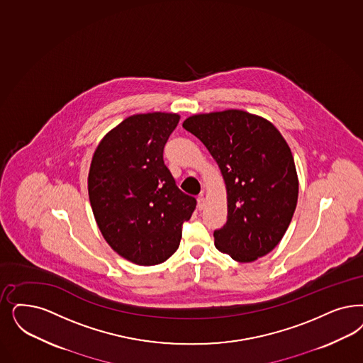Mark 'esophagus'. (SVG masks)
I'll use <instances>...</instances> for the list:
<instances>
[{
	"label": "esophagus",
	"mask_w": 363,
	"mask_h": 363,
	"mask_svg": "<svg viewBox=\"0 0 363 363\" xmlns=\"http://www.w3.org/2000/svg\"><path fill=\"white\" fill-rule=\"evenodd\" d=\"M197 206H199V209H203V206H205V197H203V193H201L200 196H199V203H197Z\"/></svg>",
	"instance_id": "34e87169"
}]
</instances>
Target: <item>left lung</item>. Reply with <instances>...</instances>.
Instances as JSON below:
<instances>
[{"mask_svg": "<svg viewBox=\"0 0 363 363\" xmlns=\"http://www.w3.org/2000/svg\"><path fill=\"white\" fill-rule=\"evenodd\" d=\"M182 127L200 139L224 178L225 225L216 248L250 263L275 248L296 209L299 181L286 139L259 115L225 110L191 115Z\"/></svg>", "mask_w": 363, "mask_h": 363, "instance_id": "obj_1", "label": "left lung"}]
</instances>
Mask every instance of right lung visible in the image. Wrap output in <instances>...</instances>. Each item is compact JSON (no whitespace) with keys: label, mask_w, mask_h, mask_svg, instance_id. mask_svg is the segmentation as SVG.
I'll use <instances>...</instances> for the list:
<instances>
[{"label":"right lung","mask_w":363,"mask_h":363,"mask_svg":"<svg viewBox=\"0 0 363 363\" xmlns=\"http://www.w3.org/2000/svg\"><path fill=\"white\" fill-rule=\"evenodd\" d=\"M179 122L172 113L125 118L100 140L88 173V196L108 245L138 265L166 262L197 201L175 185L163 147Z\"/></svg>","instance_id":"1"}]
</instances>
